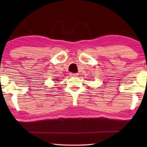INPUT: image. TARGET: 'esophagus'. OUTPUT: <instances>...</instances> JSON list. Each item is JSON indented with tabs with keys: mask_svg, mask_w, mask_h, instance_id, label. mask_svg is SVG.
Segmentation results:
<instances>
[{
	"mask_svg": "<svg viewBox=\"0 0 147 147\" xmlns=\"http://www.w3.org/2000/svg\"><path fill=\"white\" fill-rule=\"evenodd\" d=\"M70 76H71V77H76V76H78V74H75V73H71V74H70Z\"/></svg>",
	"mask_w": 147,
	"mask_h": 147,
	"instance_id": "esophagus-1",
	"label": "esophagus"
}]
</instances>
